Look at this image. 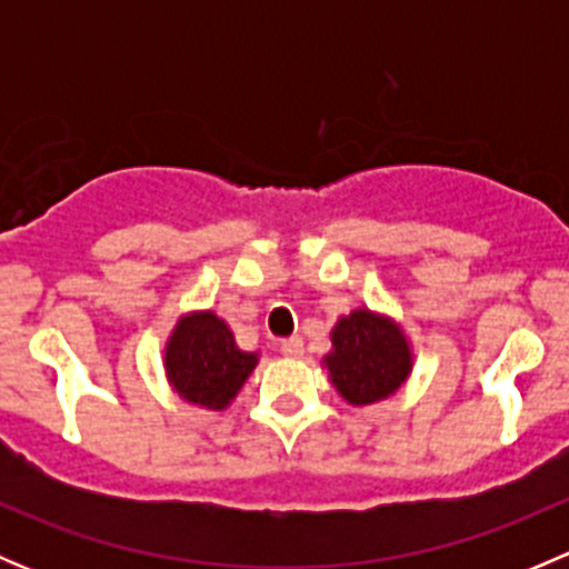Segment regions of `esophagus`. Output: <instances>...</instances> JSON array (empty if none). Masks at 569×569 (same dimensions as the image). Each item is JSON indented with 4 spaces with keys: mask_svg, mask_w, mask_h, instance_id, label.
Masks as SVG:
<instances>
[{
    "mask_svg": "<svg viewBox=\"0 0 569 569\" xmlns=\"http://www.w3.org/2000/svg\"><path fill=\"white\" fill-rule=\"evenodd\" d=\"M280 352L286 355V358H302V352H306V343H302V338H286L283 343H280Z\"/></svg>",
    "mask_w": 569,
    "mask_h": 569,
    "instance_id": "1",
    "label": "esophagus"
}]
</instances>
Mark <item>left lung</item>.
<instances>
[{"label": "left lung", "mask_w": 569, "mask_h": 569, "mask_svg": "<svg viewBox=\"0 0 569 569\" xmlns=\"http://www.w3.org/2000/svg\"><path fill=\"white\" fill-rule=\"evenodd\" d=\"M325 366L330 382L349 405H375L405 386L412 371V349L393 319L358 308L338 319Z\"/></svg>", "instance_id": "left-lung-1"}]
</instances>
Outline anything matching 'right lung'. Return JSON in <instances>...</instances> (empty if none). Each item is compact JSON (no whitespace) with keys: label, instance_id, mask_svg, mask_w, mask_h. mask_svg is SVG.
Here are the masks:
<instances>
[{"label":"right lung","instance_id":"1","mask_svg":"<svg viewBox=\"0 0 569 569\" xmlns=\"http://www.w3.org/2000/svg\"><path fill=\"white\" fill-rule=\"evenodd\" d=\"M256 363L258 355L239 349L231 327L214 311L178 319L164 347V371L173 391L206 410H226Z\"/></svg>","mask_w":569,"mask_h":569}]
</instances>
